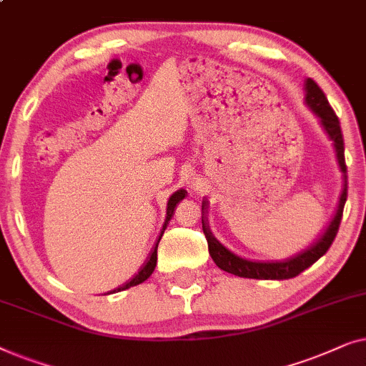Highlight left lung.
I'll return each mask as SVG.
<instances>
[{"label": "left lung", "mask_w": 366, "mask_h": 366, "mask_svg": "<svg viewBox=\"0 0 366 366\" xmlns=\"http://www.w3.org/2000/svg\"><path fill=\"white\" fill-rule=\"evenodd\" d=\"M305 104L315 112L323 131L327 132V136L330 137L335 147L337 161L340 166V171L343 174V187L342 194H340L337 212L333 215L332 222L328 224V227L323 230L322 235L307 247L305 250L298 252L297 255L290 257V259L282 260V262H252L242 257H237L232 252L225 249L220 242L215 239L210 232L209 224H207V209L209 202L202 200V230L205 234L209 244V254L215 262V265L219 269H222L229 274H234L237 277H244V279H259V280H287L293 279L298 274H302L303 270L315 264L322 255L327 254V250L330 249L332 242L335 240L340 222H342L343 207L347 202V166H345V147H343V136L342 129H340V121L335 114V111L332 109L330 102H328L327 96L323 94L320 86L315 81L308 78L305 81Z\"/></svg>", "instance_id": "obj_1"}]
</instances>
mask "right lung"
Instances as JSON below:
<instances>
[{"mask_svg":"<svg viewBox=\"0 0 366 366\" xmlns=\"http://www.w3.org/2000/svg\"><path fill=\"white\" fill-rule=\"evenodd\" d=\"M184 197H185V190H184V189L177 190V192H174V194L171 195V197H169V200H167L166 222H164V225H162L161 235H159V239L156 240V244H154L152 250H151V254H149V257H147V260L144 262V265L141 267V270H139L137 274L134 275L129 282H126L124 285L119 287V288H116V290H112L111 293H114V292H121V290H126V288H131V287H136V285H139V284H142L144 280H147L149 277L152 275V272H154V269H156V264H157V245H159V242H161V237H162V234H164V230H166V227H167L169 220L172 219L174 210H176V205H177L179 202H181V200H182Z\"/></svg>","mask_w":366,"mask_h":366,"instance_id":"add662e5","label":"right lung"}]
</instances>
